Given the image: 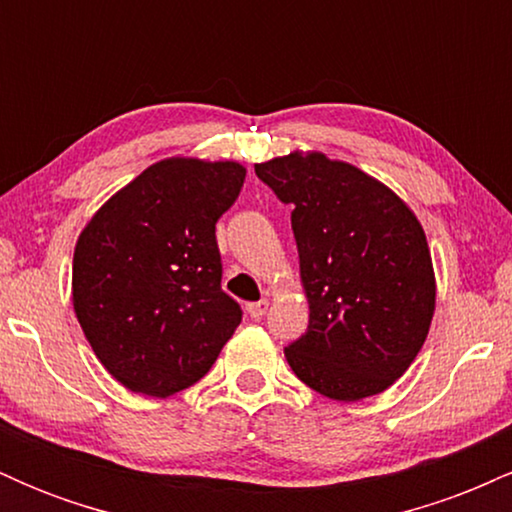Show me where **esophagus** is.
Here are the masks:
<instances>
[{
	"mask_svg": "<svg viewBox=\"0 0 512 512\" xmlns=\"http://www.w3.org/2000/svg\"><path fill=\"white\" fill-rule=\"evenodd\" d=\"M267 310H269V301L267 298H262V301H257V303H248V313H250V317H262V315H267Z\"/></svg>",
	"mask_w": 512,
	"mask_h": 512,
	"instance_id": "esophagus-1",
	"label": "esophagus"
}]
</instances>
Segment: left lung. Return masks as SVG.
Instances as JSON below:
<instances>
[{"mask_svg": "<svg viewBox=\"0 0 512 512\" xmlns=\"http://www.w3.org/2000/svg\"><path fill=\"white\" fill-rule=\"evenodd\" d=\"M284 204L308 296V332L284 349L298 380L337 402L387 390L426 342L436 274L419 219L390 187L344 161L255 163Z\"/></svg>", "mask_w": 512, "mask_h": 512, "instance_id": "obj_1", "label": "left lung"}]
</instances>
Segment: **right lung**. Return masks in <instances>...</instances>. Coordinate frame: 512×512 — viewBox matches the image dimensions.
<instances>
[{"instance_id":"1","label":"right lung","mask_w":512,"mask_h":512,"mask_svg":"<svg viewBox=\"0 0 512 512\" xmlns=\"http://www.w3.org/2000/svg\"><path fill=\"white\" fill-rule=\"evenodd\" d=\"M243 180L236 161L166 158L115 192L76 240V320L127 390L170 397L195 385L243 320L221 291L216 245V221Z\"/></svg>"}]
</instances>
